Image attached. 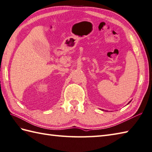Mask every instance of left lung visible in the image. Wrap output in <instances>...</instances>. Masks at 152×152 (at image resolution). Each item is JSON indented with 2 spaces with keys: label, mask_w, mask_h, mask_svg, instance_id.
Returning <instances> with one entry per match:
<instances>
[{
  "label": "left lung",
  "mask_w": 152,
  "mask_h": 152,
  "mask_svg": "<svg viewBox=\"0 0 152 152\" xmlns=\"http://www.w3.org/2000/svg\"><path fill=\"white\" fill-rule=\"evenodd\" d=\"M131 102V101H129V103H130V102ZM129 103H128V104H129Z\"/></svg>",
  "instance_id": "obj_1"
}]
</instances>
